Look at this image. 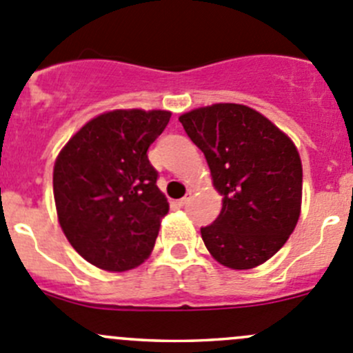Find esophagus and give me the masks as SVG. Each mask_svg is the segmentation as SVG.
<instances>
[{
    "label": "esophagus",
    "mask_w": 353,
    "mask_h": 353,
    "mask_svg": "<svg viewBox=\"0 0 353 353\" xmlns=\"http://www.w3.org/2000/svg\"><path fill=\"white\" fill-rule=\"evenodd\" d=\"M188 201H190V196H184V198L177 199V205H179V206H184V205H186Z\"/></svg>",
    "instance_id": "1"
}]
</instances>
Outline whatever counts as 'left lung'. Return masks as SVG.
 <instances>
[{
  "instance_id": "1",
  "label": "left lung",
  "mask_w": 353,
  "mask_h": 353,
  "mask_svg": "<svg viewBox=\"0 0 353 353\" xmlns=\"http://www.w3.org/2000/svg\"><path fill=\"white\" fill-rule=\"evenodd\" d=\"M203 152L222 212L201 227L210 254L232 270L272 258L301 215L302 163L294 141L258 110L213 104L179 117Z\"/></svg>"
}]
</instances>
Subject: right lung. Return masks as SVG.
<instances>
[{"label": "right lung", "mask_w": 353, "mask_h": 353, "mask_svg": "<svg viewBox=\"0 0 353 353\" xmlns=\"http://www.w3.org/2000/svg\"><path fill=\"white\" fill-rule=\"evenodd\" d=\"M169 119V110H110L88 121L56 159L59 225L97 268L126 272L154 249L169 203L147 152Z\"/></svg>", "instance_id": "obj_1"}]
</instances>
